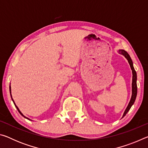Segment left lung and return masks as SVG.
I'll return each instance as SVG.
<instances>
[{
    "label": "left lung",
    "mask_w": 148,
    "mask_h": 148,
    "mask_svg": "<svg viewBox=\"0 0 148 148\" xmlns=\"http://www.w3.org/2000/svg\"><path fill=\"white\" fill-rule=\"evenodd\" d=\"M119 53L120 54L123 55V56L125 57L127 60H128V62L130 64V66H131V69L132 70V97L131 99V101H130L128 106L127 107L126 110L123 114V117H124L125 115L127 114V112L129 111V110L131 109V106H132V104H134V102L135 101V99H136V95H137V85H136V79H137V76H136V72L135 71V70L133 67V64H132V61L131 59V57H130L128 53L125 50L121 49L119 51Z\"/></svg>",
    "instance_id": "8db88e82"
}]
</instances>
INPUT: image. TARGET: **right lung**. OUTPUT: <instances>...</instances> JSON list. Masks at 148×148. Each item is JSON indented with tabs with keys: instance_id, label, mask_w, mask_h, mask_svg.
<instances>
[{
	"instance_id": "1",
	"label": "right lung",
	"mask_w": 148,
	"mask_h": 148,
	"mask_svg": "<svg viewBox=\"0 0 148 148\" xmlns=\"http://www.w3.org/2000/svg\"><path fill=\"white\" fill-rule=\"evenodd\" d=\"M10 92H11V87H10ZM12 101H13V99H12ZM13 102H14V101H13ZM14 104H15V103H14ZM15 106H16V107L17 108V110H18V112H19V113H20V114H21V115H22V116H23L24 117H25V118H27V119H28L29 120H30V119H29V118H27V117H26L25 116H23V114H22V113H21V112H20V111H19V108H17V106H16V104H15Z\"/></svg>"
}]
</instances>
